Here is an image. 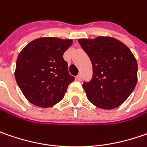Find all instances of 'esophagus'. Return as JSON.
<instances>
[{"label": "esophagus", "instance_id": "obj_1", "mask_svg": "<svg viewBox=\"0 0 147 147\" xmlns=\"http://www.w3.org/2000/svg\"><path fill=\"white\" fill-rule=\"evenodd\" d=\"M76 78L78 81H81V80H82V75H81L80 74H78L76 77Z\"/></svg>", "mask_w": 147, "mask_h": 147}]
</instances>
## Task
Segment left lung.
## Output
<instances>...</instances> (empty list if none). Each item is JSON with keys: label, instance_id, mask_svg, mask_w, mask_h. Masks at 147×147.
<instances>
[{"label": "left lung", "instance_id": "1", "mask_svg": "<svg viewBox=\"0 0 147 147\" xmlns=\"http://www.w3.org/2000/svg\"><path fill=\"white\" fill-rule=\"evenodd\" d=\"M78 42L92 64V78L82 84L88 100L101 109L118 107L138 81V63L131 51L112 37L79 39Z\"/></svg>", "mask_w": 147, "mask_h": 147}]
</instances>
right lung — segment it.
<instances>
[{
    "instance_id": "obj_1",
    "label": "right lung",
    "mask_w": 147,
    "mask_h": 147,
    "mask_svg": "<svg viewBox=\"0 0 147 147\" xmlns=\"http://www.w3.org/2000/svg\"><path fill=\"white\" fill-rule=\"evenodd\" d=\"M72 40L38 38L20 52L14 76L18 86L32 104L47 108L64 98L68 86L74 81L63 55Z\"/></svg>"
}]
</instances>
